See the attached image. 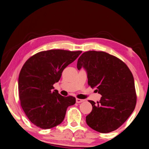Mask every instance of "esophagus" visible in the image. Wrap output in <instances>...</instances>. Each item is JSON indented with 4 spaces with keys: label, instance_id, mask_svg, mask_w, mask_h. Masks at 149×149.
I'll use <instances>...</instances> for the list:
<instances>
[{
    "label": "esophagus",
    "instance_id": "1",
    "mask_svg": "<svg viewBox=\"0 0 149 149\" xmlns=\"http://www.w3.org/2000/svg\"><path fill=\"white\" fill-rule=\"evenodd\" d=\"M84 101V100H83V99H79V98H76V102L77 103H81L83 102Z\"/></svg>",
    "mask_w": 149,
    "mask_h": 149
}]
</instances>
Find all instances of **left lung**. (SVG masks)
<instances>
[{"label":"left lung","instance_id":"left-lung-1","mask_svg":"<svg viewBox=\"0 0 149 149\" xmlns=\"http://www.w3.org/2000/svg\"><path fill=\"white\" fill-rule=\"evenodd\" d=\"M87 72L88 84L102 96L92 105L86 122L92 129L109 133L119 128L134 111L136 103L133 74L127 65L103 51H89L79 58L77 68Z\"/></svg>","mask_w":149,"mask_h":149}]
</instances>
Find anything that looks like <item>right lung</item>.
I'll return each mask as SVG.
<instances>
[{"mask_svg": "<svg viewBox=\"0 0 149 149\" xmlns=\"http://www.w3.org/2000/svg\"><path fill=\"white\" fill-rule=\"evenodd\" d=\"M81 51L51 49L31 56L23 65L18 80L21 107L36 126L49 129L58 125L65 117L67 108L76 98L63 96L53 90L65 68L73 63Z\"/></svg>", "mask_w": 149, "mask_h": 149, "instance_id": "right-lung-1", "label": "right lung"}]
</instances>
